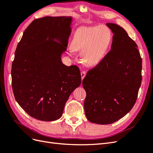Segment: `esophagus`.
Segmentation results:
<instances>
[{
    "instance_id": "1",
    "label": "esophagus",
    "mask_w": 153,
    "mask_h": 153,
    "mask_svg": "<svg viewBox=\"0 0 153 153\" xmlns=\"http://www.w3.org/2000/svg\"><path fill=\"white\" fill-rule=\"evenodd\" d=\"M85 75H86V73L85 71H82L81 72V78H82V80H83L84 78V77L85 76Z\"/></svg>"
}]
</instances>
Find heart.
<instances>
[{
	"mask_svg": "<svg viewBox=\"0 0 153 153\" xmlns=\"http://www.w3.org/2000/svg\"><path fill=\"white\" fill-rule=\"evenodd\" d=\"M112 38L110 29L103 25L80 27L74 34L69 52L81 51V62L86 66H96L104 58Z\"/></svg>",
	"mask_w": 153,
	"mask_h": 153,
	"instance_id": "1",
	"label": "heart"
}]
</instances>
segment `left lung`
<instances>
[{"mask_svg": "<svg viewBox=\"0 0 153 153\" xmlns=\"http://www.w3.org/2000/svg\"><path fill=\"white\" fill-rule=\"evenodd\" d=\"M106 25L114 34L111 50L82 82L87 119L99 124H112L127 114L142 82V58L136 43L123 27Z\"/></svg>", "mask_w": 153, "mask_h": 153, "instance_id": "8db88e82", "label": "left lung"}]
</instances>
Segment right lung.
Segmentation results:
<instances>
[{"instance_id": "obj_1", "label": "right lung", "mask_w": 153, "mask_h": 153, "mask_svg": "<svg viewBox=\"0 0 153 153\" xmlns=\"http://www.w3.org/2000/svg\"><path fill=\"white\" fill-rule=\"evenodd\" d=\"M72 20L71 16L36 19L17 45L11 69L13 94L21 107L36 119H59L69 96L81 84L79 68L61 61Z\"/></svg>"}]
</instances>
